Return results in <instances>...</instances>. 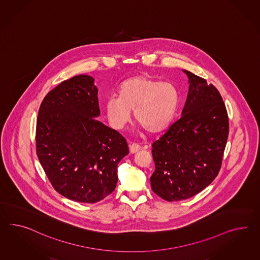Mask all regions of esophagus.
I'll use <instances>...</instances> for the list:
<instances>
[{
	"label": "esophagus",
	"instance_id": "34e87169",
	"mask_svg": "<svg viewBox=\"0 0 260 260\" xmlns=\"http://www.w3.org/2000/svg\"><path fill=\"white\" fill-rule=\"evenodd\" d=\"M129 149H130V153H135L140 151V146L138 143H131L129 145Z\"/></svg>",
	"mask_w": 260,
	"mask_h": 260
}]
</instances>
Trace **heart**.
I'll list each match as a JSON object with an SVG mask.
<instances>
[{"label": "heart", "mask_w": 260, "mask_h": 260, "mask_svg": "<svg viewBox=\"0 0 260 260\" xmlns=\"http://www.w3.org/2000/svg\"><path fill=\"white\" fill-rule=\"evenodd\" d=\"M179 94L172 83L137 75L124 81L119 96H110L105 104L107 119L116 129H122L134 117L150 133L165 129L173 120Z\"/></svg>", "instance_id": "obj_1"}]
</instances>
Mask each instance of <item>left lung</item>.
Listing matches in <instances>:
<instances>
[{
    "label": "left lung",
    "mask_w": 260,
    "mask_h": 260,
    "mask_svg": "<svg viewBox=\"0 0 260 260\" xmlns=\"http://www.w3.org/2000/svg\"><path fill=\"white\" fill-rule=\"evenodd\" d=\"M183 72L189 87L182 116L152 145V189L169 202L188 199L211 184L220 172L229 133L226 108L218 89Z\"/></svg>",
    "instance_id": "1"
}]
</instances>
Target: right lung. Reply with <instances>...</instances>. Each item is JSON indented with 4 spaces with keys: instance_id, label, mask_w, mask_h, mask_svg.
Instances as JSON below:
<instances>
[{
    "instance_id": "add662e5",
    "label": "right lung",
    "mask_w": 260,
    "mask_h": 260,
    "mask_svg": "<svg viewBox=\"0 0 260 260\" xmlns=\"http://www.w3.org/2000/svg\"><path fill=\"white\" fill-rule=\"evenodd\" d=\"M98 88L86 74L63 81L42 101L37 154L53 188L70 200L93 204L113 191L126 140L97 119Z\"/></svg>"
}]
</instances>
